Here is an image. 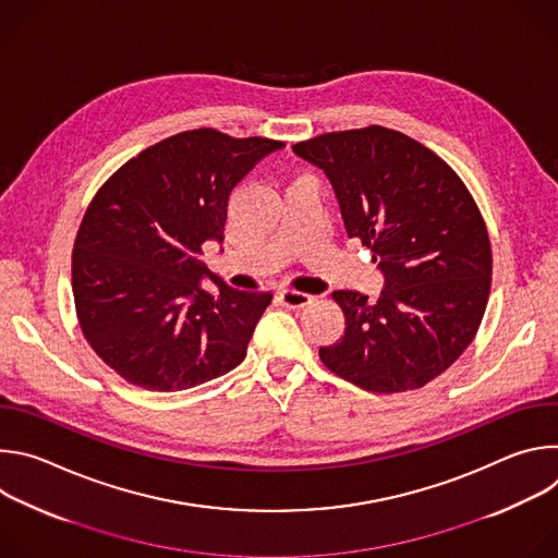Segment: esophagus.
<instances>
[{
    "mask_svg": "<svg viewBox=\"0 0 558 558\" xmlns=\"http://www.w3.org/2000/svg\"><path fill=\"white\" fill-rule=\"evenodd\" d=\"M278 298H280V302H282L284 306H289V308H304V306L313 304V295L300 293V291H293V289L280 291Z\"/></svg>",
    "mask_w": 558,
    "mask_h": 558,
    "instance_id": "34e87169",
    "label": "esophagus"
}]
</instances>
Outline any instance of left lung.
Returning a JSON list of instances; mask_svg holds the SVG:
<instances>
[{
    "label": "left lung",
    "instance_id": "left-lung-1",
    "mask_svg": "<svg viewBox=\"0 0 558 558\" xmlns=\"http://www.w3.org/2000/svg\"><path fill=\"white\" fill-rule=\"evenodd\" d=\"M329 177L349 238L373 252L384 291H333L347 329L323 364L371 392L415 390L470 347L484 320L493 250L459 174L420 141L381 125L291 145Z\"/></svg>",
    "mask_w": 558,
    "mask_h": 558
}]
</instances>
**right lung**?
<instances>
[{"instance_id":"add662e5","label":"right lung","mask_w":558,"mask_h":558,"mask_svg":"<svg viewBox=\"0 0 558 558\" xmlns=\"http://www.w3.org/2000/svg\"><path fill=\"white\" fill-rule=\"evenodd\" d=\"M284 143L214 128L179 132L123 163L95 194L72 250L76 320L125 381L172 392L241 364L271 291H238L203 263L227 201ZM209 275L214 292L199 289Z\"/></svg>"}]
</instances>
